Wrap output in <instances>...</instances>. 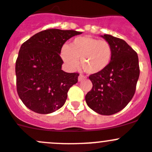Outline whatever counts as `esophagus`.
I'll return each instance as SVG.
<instances>
[{
	"instance_id": "obj_1",
	"label": "esophagus",
	"mask_w": 152,
	"mask_h": 152,
	"mask_svg": "<svg viewBox=\"0 0 152 152\" xmlns=\"http://www.w3.org/2000/svg\"><path fill=\"white\" fill-rule=\"evenodd\" d=\"M86 78V76L83 75H79V77H78V81H81V80H83V79Z\"/></svg>"
}]
</instances>
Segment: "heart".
I'll return each instance as SVG.
<instances>
[{
	"label": "heart",
	"instance_id": "1",
	"mask_svg": "<svg viewBox=\"0 0 152 152\" xmlns=\"http://www.w3.org/2000/svg\"><path fill=\"white\" fill-rule=\"evenodd\" d=\"M113 50L106 40L86 36L75 38L69 45H64L60 56L70 69H75L80 58V66L88 74H96L104 70L110 63Z\"/></svg>",
	"mask_w": 152,
	"mask_h": 152
}]
</instances>
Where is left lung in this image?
<instances>
[{"label":"left lung","instance_id":"left-lung-1","mask_svg":"<svg viewBox=\"0 0 152 152\" xmlns=\"http://www.w3.org/2000/svg\"><path fill=\"white\" fill-rule=\"evenodd\" d=\"M111 45L112 59L104 71L89 75L92 88L86 95L88 106L102 115L122 110L134 97L140 76L137 53L123 39L102 36Z\"/></svg>","mask_w":152,"mask_h":152}]
</instances>
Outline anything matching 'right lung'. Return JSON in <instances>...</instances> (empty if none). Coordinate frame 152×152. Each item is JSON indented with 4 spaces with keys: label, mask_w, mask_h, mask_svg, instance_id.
Here are the masks:
<instances>
[{
    "label": "right lung",
    "mask_w": 152,
    "mask_h": 152,
    "mask_svg": "<svg viewBox=\"0 0 152 152\" xmlns=\"http://www.w3.org/2000/svg\"><path fill=\"white\" fill-rule=\"evenodd\" d=\"M81 34L76 30L48 29L21 45L15 62L16 88L27 108L48 114L63 106L68 91L77 82L79 73L62 70L60 50L68 39Z\"/></svg>",
    "instance_id": "obj_1"
}]
</instances>
